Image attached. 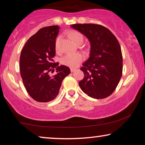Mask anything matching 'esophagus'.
<instances>
[{
	"label": "esophagus",
	"instance_id": "esophagus-1",
	"mask_svg": "<svg viewBox=\"0 0 145 145\" xmlns=\"http://www.w3.org/2000/svg\"><path fill=\"white\" fill-rule=\"evenodd\" d=\"M75 70H76V69H75V68H70L71 72H74Z\"/></svg>",
	"mask_w": 145,
	"mask_h": 145
}]
</instances>
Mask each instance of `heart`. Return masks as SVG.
<instances>
[{"label":"heart","instance_id":"b5f03b06","mask_svg":"<svg viewBox=\"0 0 145 145\" xmlns=\"http://www.w3.org/2000/svg\"><path fill=\"white\" fill-rule=\"evenodd\" d=\"M68 36L76 45H80L84 41V36L79 31L72 30L68 33ZM61 37L57 36L55 41V49L56 52L60 50ZM84 56L81 53L68 54L61 59V63L71 68L77 67L84 60Z\"/></svg>","mask_w":145,"mask_h":145}]
</instances>
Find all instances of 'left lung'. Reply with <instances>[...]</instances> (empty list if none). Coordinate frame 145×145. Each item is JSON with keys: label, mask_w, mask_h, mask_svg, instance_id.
<instances>
[{"label": "left lung", "mask_w": 145, "mask_h": 145, "mask_svg": "<svg viewBox=\"0 0 145 145\" xmlns=\"http://www.w3.org/2000/svg\"><path fill=\"white\" fill-rule=\"evenodd\" d=\"M72 28L86 36L90 55L80 68L84 77L78 83L88 96L105 99L116 89L122 75L123 57L118 41L107 28L98 24H73Z\"/></svg>", "instance_id": "1"}]
</instances>
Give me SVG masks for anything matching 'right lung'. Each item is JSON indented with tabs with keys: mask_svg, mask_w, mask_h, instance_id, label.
Here are the masks:
<instances>
[{
	"mask_svg": "<svg viewBox=\"0 0 145 145\" xmlns=\"http://www.w3.org/2000/svg\"><path fill=\"white\" fill-rule=\"evenodd\" d=\"M59 27L41 28L29 39L21 52L20 70L27 91L39 102L52 101L57 96L63 80L70 73L67 66L54 63L55 41ZM56 69V74L49 75Z\"/></svg>",
	"mask_w": 145,
	"mask_h": 145,
	"instance_id": "right-lung-1",
	"label": "right lung"
}]
</instances>
